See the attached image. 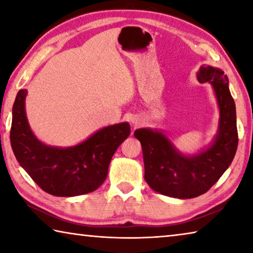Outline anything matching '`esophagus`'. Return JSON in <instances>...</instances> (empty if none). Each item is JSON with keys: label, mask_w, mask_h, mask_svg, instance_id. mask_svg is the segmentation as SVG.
<instances>
[{"label": "esophagus", "mask_w": 253, "mask_h": 253, "mask_svg": "<svg viewBox=\"0 0 253 253\" xmlns=\"http://www.w3.org/2000/svg\"><path fill=\"white\" fill-rule=\"evenodd\" d=\"M132 123H134V124H135V126H137V125H138V124H139V122H138V121H137V119H135V121H132Z\"/></svg>", "instance_id": "34e87169"}]
</instances>
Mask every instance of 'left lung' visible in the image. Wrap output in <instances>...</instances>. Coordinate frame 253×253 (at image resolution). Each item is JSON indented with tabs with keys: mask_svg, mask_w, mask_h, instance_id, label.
I'll use <instances>...</instances> for the list:
<instances>
[{
	"mask_svg": "<svg viewBox=\"0 0 253 253\" xmlns=\"http://www.w3.org/2000/svg\"><path fill=\"white\" fill-rule=\"evenodd\" d=\"M198 80L213 85L220 108L219 134L211 147L187 157L179 154L162 132L146 128L134 132L142 144L145 181L154 191L170 198L192 199L204 194L219 181L237 152V115L228 77L220 69L203 66Z\"/></svg>",
	"mask_w": 253,
	"mask_h": 253,
	"instance_id": "left-lung-1",
	"label": "left lung"
}]
</instances>
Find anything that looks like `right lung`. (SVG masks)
Instances as JSON below:
<instances>
[{"label":"right lung","instance_id":"right-lung-1","mask_svg":"<svg viewBox=\"0 0 253 253\" xmlns=\"http://www.w3.org/2000/svg\"><path fill=\"white\" fill-rule=\"evenodd\" d=\"M25 97V89L16 95L10 131L11 146L20 165L51 195L76 196L97 190L107 177L114 153L130 134L129 124L102 128L74 147H50L38 140L30 129Z\"/></svg>","mask_w":253,"mask_h":253}]
</instances>
